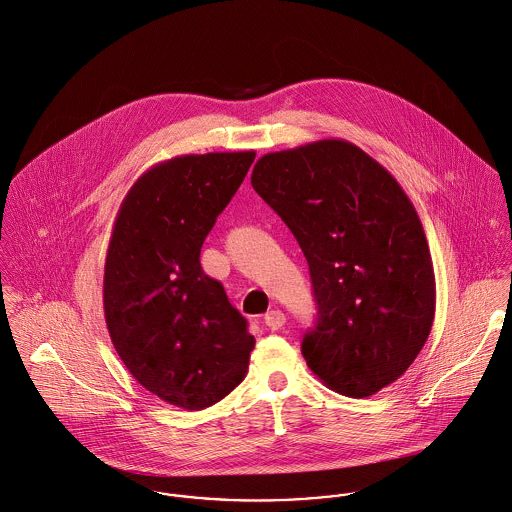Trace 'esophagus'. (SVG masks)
I'll use <instances>...</instances> for the list:
<instances>
[{
  "mask_svg": "<svg viewBox=\"0 0 512 512\" xmlns=\"http://www.w3.org/2000/svg\"><path fill=\"white\" fill-rule=\"evenodd\" d=\"M284 323H286V315L282 314L280 310H271L269 314L265 315V325L273 331L280 329Z\"/></svg>",
  "mask_w": 512,
  "mask_h": 512,
  "instance_id": "esophagus-1",
  "label": "esophagus"
}]
</instances>
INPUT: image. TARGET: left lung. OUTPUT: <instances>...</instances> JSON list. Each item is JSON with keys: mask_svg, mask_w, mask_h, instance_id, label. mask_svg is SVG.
<instances>
[{"mask_svg": "<svg viewBox=\"0 0 512 512\" xmlns=\"http://www.w3.org/2000/svg\"><path fill=\"white\" fill-rule=\"evenodd\" d=\"M251 185L300 243L317 317L302 354L333 392L368 397L413 364L436 286L423 224L394 175L347 140L265 154Z\"/></svg>", "mask_w": 512, "mask_h": 512, "instance_id": "8db88e82", "label": "left lung"}]
</instances>
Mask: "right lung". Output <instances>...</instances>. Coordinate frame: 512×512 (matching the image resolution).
Here are the masks:
<instances>
[{
	"mask_svg": "<svg viewBox=\"0 0 512 512\" xmlns=\"http://www.w3.org/2000/svg\"><path fill=\"white\" fill-rule=\"evenodd\" d=\"M255 152L179 156L148 169L118 208L103 308L128 372L169 405L198 411L230 394L255 347L200 247Z\"/></svg>",
	"mask_w": 512,
	"mask_h": 512,
	"instance_id": "obj_1",
	"label": "right lung"
}]
</instances>
